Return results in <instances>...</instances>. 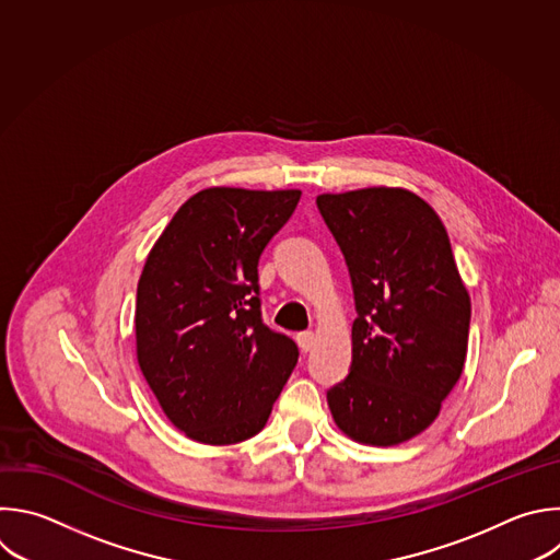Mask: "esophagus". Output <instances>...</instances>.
<instances>
[{
	"mask_svg": "<svg viewBox=\"0 0 560 560\" xmlns=\"http://www.w3.org/2000/svg\"><path fill=\"white\" fill-rule=\"evenodd\" d=\"M314 331H301L299 336H296V342H299V347H301V351H310L312 347H314Z\"/></svg>",
	"mask_w": 560,
	"mask_h": 560,
	"instance_id": "obj_1",
	"label": "esophagus"
}]
</instances>
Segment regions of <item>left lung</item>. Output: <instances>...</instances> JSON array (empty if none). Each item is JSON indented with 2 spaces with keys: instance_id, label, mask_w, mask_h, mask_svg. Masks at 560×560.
I'll return each instance as SVG.
<instances>
[{
  "instance_id": "8db88e82",
  "label": "left lung",
  "mask_w": 560,
  "mask_h": 560,
  "mask_svg": "<svg viewBox=\"0 0 560 560\" xmlns=\"http://www.w3.org/2000/svg\"><path fill=\"white\" fill-rule=\"evenodd\" d=\"M316 207L342 250L358 314L329 411L360 444H402L440 416L468 351L470 296L448 233L407 189L325 194Z\"/></svg>"
}]
</instances>
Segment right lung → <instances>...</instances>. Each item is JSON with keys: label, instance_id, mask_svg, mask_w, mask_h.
I'll return each mask as SVG.
<instances>
[{"label": "right lung", "instance_id": "right-lung-1", "mask_svg": "<svg viewBox=\"0 0 560 560\" xmlns=\"http://www.w3.org/2000/svg\"><path fill=\"white\" fill-rule=\"evenodd\" d=\"M301 191L213 186L153 244L136 292V355L175 429L224 446L257 435L299 360L261 320L259 257Z\"/></svg>", "mask_w": 560, "mask_h": 560}]
</instances>
